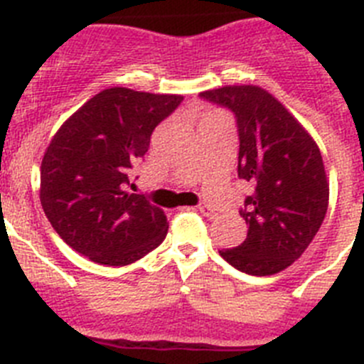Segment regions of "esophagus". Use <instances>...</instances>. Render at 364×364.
Listing matches in <instances>:
<instances>
[{
    "label": "esophagus",
    "mask_w": 364,
    "mask_h": 364,
    "mask_svg": "<svg viewBox=\"0 0 364 364\" xmlns=\"http://www.w3.org/2000/svg\"><path fill=\"white\" fill-rule=\"evenodd\" d=\"M198 208H199V212H201V214L205 215V218H208V219H214L215 215H218L210 205H199Z\"/></svg>",
    "instance_id": "esophagus-1"
}]
</instances>
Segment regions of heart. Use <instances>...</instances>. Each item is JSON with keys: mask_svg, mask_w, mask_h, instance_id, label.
<instances>
[{"mask_svg": "<svg viewBox=\"0 0 364 364\" xmlns=\"http://www.w3.org/2000/svg\"><path fill=\"white\" fill-rule=\"evenodd\" d=\"M215 117H223V114H218V112H208L203 116L201 121H206V119H215Z\"/></svg>", "mask_w": 364, "mask_h": 364, "instance_id": "b5f03b06", "label": "heart"}]
</instances>
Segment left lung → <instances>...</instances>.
I'll list each match as a JSON object with an SVG mask.
<instances>
[{"label":"left lung","instance_id":"8db88e82","mask_svg":"<svg viewBox=\"0 0 364 364\" xmlns=\"http://www.w3.org/2000/svg\"><path fill=\"white\" fill-rule=\"evenodd\" d=\"M203 100L235 114L237 176L252 185L239 214L247 239L221 257L250 276H272L299 259L328 208L330 186L319 146L279 100L255 85H227Z\"/></svg>","mask_w":364,"mask_h":364}]
</instances>
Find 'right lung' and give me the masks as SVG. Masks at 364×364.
I'll use <instances>...</instances> for the list:
<instances>
[{
	"label": "right lung",
	"mask_w": 364,
	"mask_h": 364,
	"mask_svg": "<svg viewBox=\"0 0 364 364\" xmlns=\"http://www.w3.org/2000/svg\"><path fill=\"white\" fill-rule=\"evenodd\" d=\"M183 96L101 90L72 114L45 150L39 199L65 243L94 263L125 267L163 243L165 212L129 192L130 168Z\"/></svg>",
	"instance_id": "1"
}]
</instances>
